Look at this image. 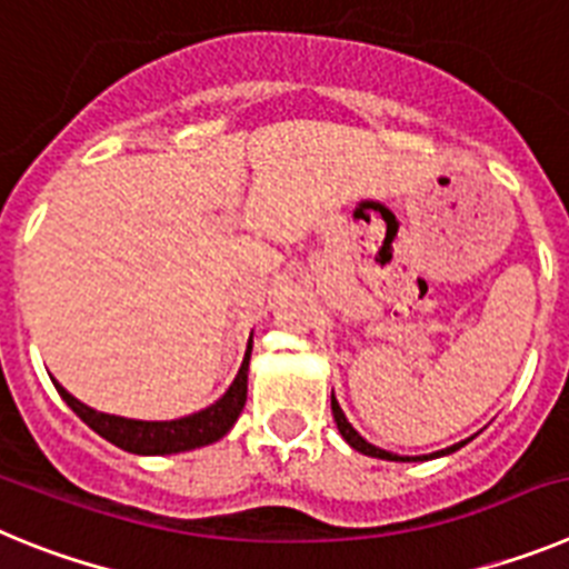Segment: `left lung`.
Returning a JSON list of instances; mask_svg holds the SVG:
<instances>
[{"mask_svg": "<svg viewBox=\"0 0 569 569\" xmlns=\"http://www.w3.org/2000/svg\"><path fill=\"white\" fill-rule=\"evenodd\" d=\"M330 407H333V419H336V427H339V433L345 436V441H347V445H350V447H353V450H359V453H365V456H373V459H387V461H410V459H405V456L387 453V450H379V447H373V445H370V441L361 439V436L356 433V430H353V425H350V421L345 419V413H341V407H339V401H336V396H330ZM461 445H465V441H461ZM461 445L447 447V450H441V453H436V456L453 453V450H459Z\"/></svg>", "mask_w": 569, "mask_h": 569, "instance_id": "left-lung-1", "label": "left lung"}]
</instances>
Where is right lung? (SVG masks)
Instances as JSON below:
<instances>
[{"instance_id": "1", "label": "right lung", "mask_w": 569, "mask_h": 569, "mask_svg": "<svg viewBox=\"0 0 569 569\" xmlns=\"http://www.w3.org/2000/svg\"><path fill=\"white\" fill-rule=\"evenodd\" d=\"M248 361H250V347L244 353V361L239 367V376L233 379L228 393L222 399L210 405L208 410L193 416H184V419L176 421H133L122 419V416H108L97 413L93 407L82 405L79 399L64 390L62 385H57L59 396L68 401V407L90 430H97L102 439H108L110 445L122 447L128 453H142V456H164V453H184V450H196V447L213 445V441L222 439L230 427L239 419L241 407L248 401Z\"/></svg>"}]
</instances>
